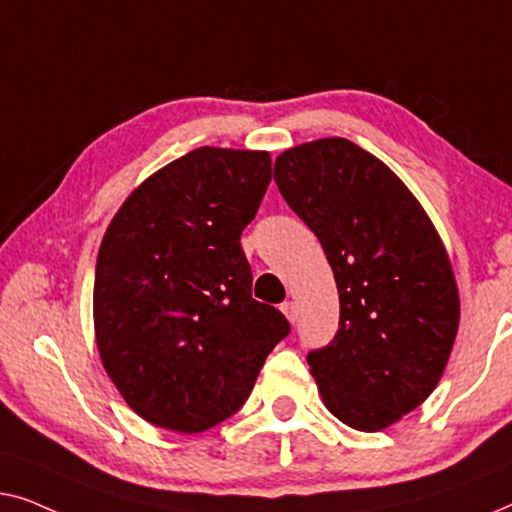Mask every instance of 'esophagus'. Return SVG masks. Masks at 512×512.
Wrapping results in <instances>:
<instances>
[{
    "mask_svg": "<svg viewBox=\"0 0 512 512\" xmlns=\"http://www.w3.org/2000/svg\"><path fill=\"white\" fill-rule=\"evenodd\" d=\"M280 311H283V315L290 322L297 320V306H294V301H285V304L280 306Z\"/></svg>",
    "mask_w": 512,
    "mask_h": 512,
    "instance_id": "esophagus-1",
    "label": "esophagus"
}]
</instances>
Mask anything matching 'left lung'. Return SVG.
Instances as JSON below:
<instances>
[{"mask_svg":"<svg viewBox=\"0 0 512 512\" xmlns=\"http://www.w3.org/2000/svg\"><path fill=\"white\" fill-rule=\"evenodd\" d=\"M273 181L318 236L341 322L308 366L327 410L383 431L436 390L459 329V290L434 222L401 178L329 136L276 157Z\"/></svg>","mask_w":512,"mask_h":512,"instance_id":"obj_1","label":"left lung"}]
</instances>
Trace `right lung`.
Returning a JSON list of instances; mask_svg holds the SVG:
<instances>
[{"mask_svg":"<svg viewBox=\"0 0 512 512\" xmlns=\"http://www.w3.org/2000/svg\"><path fill=\"white\" fill-rule=\"evenodd\" d=\"M269 183L266 150L204 146L148 176L106 229L97 350L127 406L155 427L199 434L227 420L290 331L253 299L241 248Z\"/></svg>","mask_w":512,"mask_h":512,"instance_id":"add662e5","label":"right lung"}]
</instances>
